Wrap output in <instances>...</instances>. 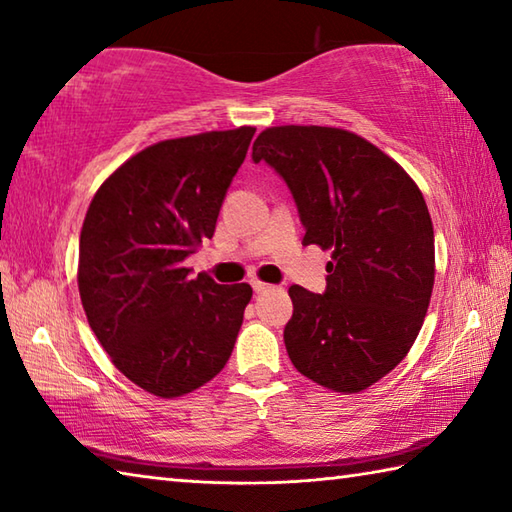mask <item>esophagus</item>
<instances>
[{"instance_id":"34e87169","label":"esophagus","mask_w":512,"mask_h":512,"mask_svg":"<svg viewBox=\"0 0 512 512\" xmlns=\"http://www.w3.org/2000/svg\"><path fill=\"white\" fill-rule=\"evenodd\" d=\"M253 288H255V293H266V291H271V284H266V282H259V280H253Z\"/></svg>"}]
</instances>
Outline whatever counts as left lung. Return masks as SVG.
I'll return each instance as SVG.
<instances>
[{"mask_svg": "<svg viewBox=\"0 0 512 512\" xmlns=\"http://www.w3.org/2000/svg\"><path fill=\"white\" fill-rule=\"evenodd\" d=\"M253 161L286 181L302 244L331 250L324 295L288 288V358L313 383L358 394L407 356L430 306L434 228L423 192L392 156L340 127H268Z\"/></svg>", "mask_w": 512, "mask_h": 512, "instance_id": "1", "label": "left lung"}]
</instances>
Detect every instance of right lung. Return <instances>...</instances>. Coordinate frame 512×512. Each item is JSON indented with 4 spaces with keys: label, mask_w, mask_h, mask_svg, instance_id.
I'll return each mask as SVG.
<instances>
[{
    "label": "right lung",
    "mask_w": 512,
    "mask_h": 512,
    "mask_svg": "<svg viewBox=\"0 0 512 512\" xmlns=\"http://www.w3.org/2000/svg\"><path fill=\"white\" fill-rule=\"evenodd\" d=\"M255 127L145 147L111 172L80 230L78 288L120 374L159 398L185 396L230 358L250 284L190 277L183 259L215 235L226 190Z\"/></svg>",
    "instance_id": "1"
}]
</instances>
